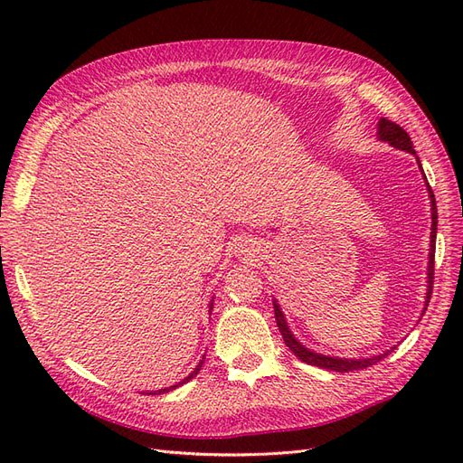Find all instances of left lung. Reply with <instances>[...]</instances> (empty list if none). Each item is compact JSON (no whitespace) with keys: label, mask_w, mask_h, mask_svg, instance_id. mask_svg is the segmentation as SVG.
Instances as JSON below:
<instances>
[{"label":"left lung","mask_w":463,"mask_h":463,"mask_svg":"<svg viewBox=\"0 0 463 463\" xmlns=\"http://www.w3.org/2000/svg\"><path fill=\"white\" fill-rule=\"evenodd\" d=\"M376 135H378V141H384L388 143L390 146H394L398 150H405L413 154V156L417 158L415 154V148H413V143L410 135L405 133L398 123L394 121H388L386 118H381V121H378V129H376ZM417 165L419 170L423 172L421 167V160L417 158ZM425 177V174H423ZM425 184H427V177H425ZM427 191H429V199H430V216H432V226H430V253H429V266H427V293H425V311H427V305L430 301V296H432V282H434V240H437V223H439V214H437V201H434V194H432V189L430 185L427 184ZM274 315H276V325L279 328V334H282V338L286 342V345L291 349L293 354H296V357H299L303 363H309V365H315V367H320V369H328V371H335V373H349V371H361V369H367L371 365H374V363H378L381 359H384L390 352H394L396 347L392 349H386L384 354H378V355H373V357H367V359H345V357H332V355H325V354H317L313 352V349L305 347L296 335L291 334L288 322H286V317L282 313V307L278 305V301L274 299ZM423 311V313H425Z\"/></svg>","instance_id":"left-lung-1"}]
</instances>
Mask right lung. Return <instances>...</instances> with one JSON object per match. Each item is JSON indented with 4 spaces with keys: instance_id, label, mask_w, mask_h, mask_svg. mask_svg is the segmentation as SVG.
<instances>
[{
    "instance_id": "right-lung-1",
    "label": "right lung",
    "mask_w": 463,
    "mask_h": 463,
    "mask_svg": "<svg viewBox=\"0 0 463 463\" xmlns=\"http://www.w3.org/2000/svg\"><path fill=\"white\" fill-rule=\"evenodd\" d=\"M213 307H214V298H213V299H210V307H208V313H210V311H213ZM203 363H204V357L201 359V363H199V365H197V367H194V371H193V373H191L189 376H185V378H184V381H181V383H177V384H174V386H167V388H162V390H154V392H146V394H165V392H170V390H175L177 386H181V384H185V383H189L193 376H197V374H199V371H201V367H203Z\"/></svg>"
}]
</instances>
